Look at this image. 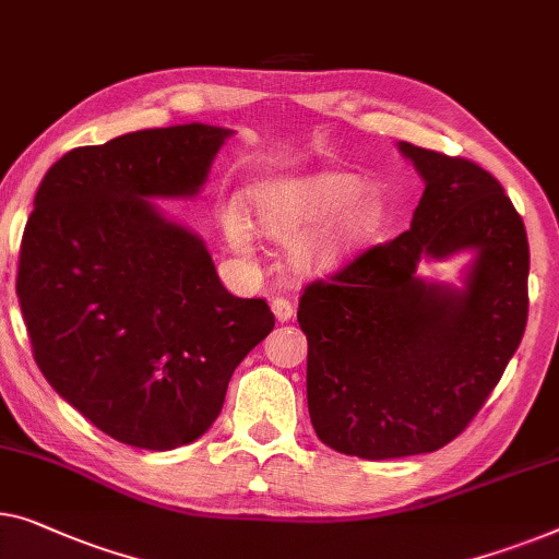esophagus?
<instances>
[{"mask_svg":"<svg viewBox=\"0 0 559 559\" xmlns=\"http://www.w3.org/2000/svg\"><path fill=\"white\" fill-rule=\"evenodd\" d=\"M272 312H274V318H277L280 322H287L295 314V307H293V302H289L287 297H274L272 299Z\"/></svg>","mask_w":559,"mask_h":559,"instance_id":"34e87169","label":"esophagus"}]
</instances>
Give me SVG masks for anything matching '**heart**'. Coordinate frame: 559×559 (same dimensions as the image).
<instances>
[{"label": "heart", "mask_w": 559, "mask_h": 559, "mask_svg": "<svg viewBox=\"0 0 559 559\" xmlns=\"http://www.w3.org/2000/svg\"><path fill=\"white\" fill-rule=\"evenodd\" d=\"M257 229L289 245L299 270H325L368 241L383 224V201L362 191L347 171H318L297 179H272L249 189ZM222 226L237 249L247 247V224L237 209H224Z\"/></svg>", "instance_id": "1"}]
</instances>
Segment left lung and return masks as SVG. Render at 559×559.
<instances>
[{
  "instance_id": "left-lung-1",
  "label": "left lung",
  "mask_w": 559,
  "mask_h": 559,
  "mask_svg": "<svg viewBox=\"0 0 559 559\" xmlns=\"http://www.w3.org/2000/svg\"><path fill=\"white\" fill-rule=\"evenodd\" d=\"M399 148L424 176L411 229L368 247L299 297L314 433L368 461L454 441L495 391L527 328L530 245L501 183L474 160ZM474 248L464 290L415 277L420 255Z\"/></svg>"
}]
</instances>
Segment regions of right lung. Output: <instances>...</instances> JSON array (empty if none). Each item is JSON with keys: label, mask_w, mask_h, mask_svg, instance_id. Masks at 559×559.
<instances>
[{"label": "right lung", "mask_w": 559, "mask_h": 559, "mask_svg": "<svg viewBox=\"0 0 559 559\" xmlns=\"http://www.w3.org/2000/svg\"><path fill=\"white\" fill-rule=\"evenodd\" d=\"M231 131L151 128L50 166L20 245L17 297L55 391L120 443L197 441L234 368L272 333L266 299L226 293L204 241L153 197H193Z\"/></svg>", "instance_id": "1"}]
</instances>
